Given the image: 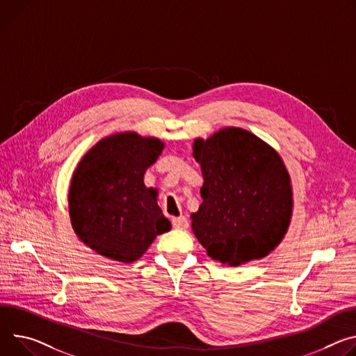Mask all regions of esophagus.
<instances>
[{
	"instance_id": "1",
	"label": "esophagus",
	"mask_w": 356,
	"mask_h": 356,
	"mask_svg": "<svg viewBox=\"0 0 356 356\" xmlns=\"http://www.w3.org/2000/svg\"><path fill=\"white\" fill-rule=\"evenodd\" d=\"M172 222H173V227H175L176 230H186V229L188 227V221H187V218H186L184 216L175 217V218L172 220Z\"/></svg>"
}]
</instances>
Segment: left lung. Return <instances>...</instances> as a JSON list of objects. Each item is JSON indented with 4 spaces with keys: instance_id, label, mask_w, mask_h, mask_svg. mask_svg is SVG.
<instances>
[{
    "instance_id": "obj_1",
    "label": "left lung",
    "mask_w": 356,
    "mask_h": 356,
    "mask_svg": "<svg viewBox=\"0 0 356 356\" xmlns=\"http://www.w3.org/2000/svg\"><path fill=\"white\" fill-rule=\"evenodd\" d=\"M193 157L204 183L191 229L209 257L237 267L267 257L293 216V187L281 156L241 127L196 139Z\"/></svg>"
}]
</instances>
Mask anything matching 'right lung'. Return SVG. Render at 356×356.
Segmentation results:
<instances>
[{"label": "right lung", "mask_w": 356, "mask_h": 356, "mask_svg": "<svg viewBox=\"0 0 356 356\" xmlns=\"http://www.w3.org/2000/svg\"><path fill=\"white\" fill-rule=\"evenodd\" d=\"M136 132L101 139L78 163L70 187V216L79 240L96 254L134 263L156 236L172 229L143 177L163 150Z\"/></svg>", "instance_id": "obj_1"}]
</instances>
